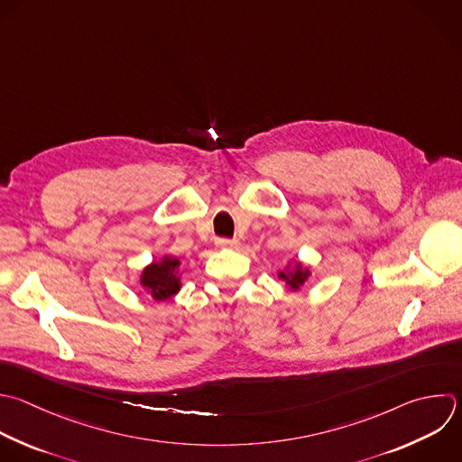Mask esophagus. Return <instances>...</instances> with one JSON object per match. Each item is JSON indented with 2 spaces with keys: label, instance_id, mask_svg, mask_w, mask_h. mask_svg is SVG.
<instances>
[{
  "label": "esophagus",
  "instance_id": "obj_1",
  "mask_svg": "<svg viewBox=\"0 0 462 462\" xmlns=\"http://www.w3.org/2000/svg\"><path fill=\"white\" fill-rule=\"evenodd\" d=\"M217 245L218 247H226V249H236L238 247V240L236 238H218Z\"/></svg>",
  "mask_w": 462,
  "mask_h": 462
}]
</instances>
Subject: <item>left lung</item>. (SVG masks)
Masks as SVG:
<instances>
[{
    "label": "left lung",
    "instance_id": "obj_1",
    "mask_svg": "<svg viewBox=\"0 0 462 462\" xmlns=\"http://www.w3.org/2000/svg\"><path fill=\"white\" fill-rule=\"evenodd\" d=\"M310 276V271L301 265V262H296L292 269H285L278 273V278H282L291 291H298Z\"/></svg>",
    "mask_w": 462,
    "mask_h": 462
}]
</instances>
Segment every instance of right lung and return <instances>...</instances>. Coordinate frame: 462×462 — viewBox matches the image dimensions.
<instances>
[{"mask_svg": "<svg viewBox=\"0 0 462 462\" xmlns=\"http://www.w3.org/2000/svg\"><path fill=\"white\" fill-rule=\"evenodd\" d=\"M180 260L175 256H162L161 262H153L144 267L141 274V285L152 294L153 300L164 301L180 291Z\"/></svg>", "mask_w": 462, "mask_h": 462, "instance_id": "1", "label": "right lung"}]
</instances>
